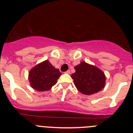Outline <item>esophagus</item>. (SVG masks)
<instances>
[{"label":"esophagus","instance_id":"34e87169","mask_svg":"<svg viewBox=\"0 0 133 133\" xmlns=\"http://www.w3.org/2000/svg\"><path fill=\"white\" fill-rule=\"evenodd\" d=\"M65 73H66V74H69H69L70 73V70H68L67 71H66V72H65Z\"/></svg>","mask_w":133,"mask_h":133}]
</instances>
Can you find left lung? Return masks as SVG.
I'll list each match as a JSON object with an SVG mask.
<instances>
[{
    "mask_svg": "<svg viewBox=\"0 0 133 133\" xmlns=\"http://www.w3.org/2000/svg\"><path fill=\"white\" fill-rule=\"evenodd\" d=\"M75 72L71 75L74 84L83 95H90L99 92L105 86L106 77L103 70L84 61L75 66Z\"/></svg>",
    "mask_w": 133,
    "mask_h": 133,
    "instance_id": "8db88e82",
    "label": "left lung"
}]
</instances>
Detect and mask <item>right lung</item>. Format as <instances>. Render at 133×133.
Listing matches in <instances>:
<instances>
[{"instance_id":"right-lung-1","label":"right lung","mask_w":133,"mask_h":133,"mask_svg":"<svg viewBox=\"0 0 133 133\" xmlns=\"http://www.w3.org/2000/svg\"><path fill=\"white\" fill-rule=\"evenodd\" d=\"M61 75L59 70L46 60L30 69L29 80L30 87L35 90L39 92L48 91L56 84Z\"/></svg>"}]
</instances>
